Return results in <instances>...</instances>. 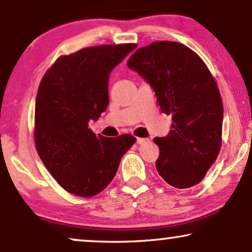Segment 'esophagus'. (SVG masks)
I'll use <instances>...</instances> for the list:
<instances>
[{
    "label": "esophagus",
    "instance_id": "esophagus-1",
    "mask_svg": "<svg viewBox=\"0 0 252 252\" xmlns=\"http://www.w3.org/2000/svg\"><path fill=\"white\" fill-rule=\"evenodd\" d=\"M148 139H145V138H136V144H145V142H147Z\"/></svg>",
    "mask_w": 252,
    "mask_h": 252
}]
</instances>
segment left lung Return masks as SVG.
Masks as SVG:
<instances>
[{
    "mask_svg": "<svg viewBox=\"0 0 252 252\" xmlns=\"http://www.w3.org/2000/svg\"><path fill=\"white\" fill-rule=\"evenodd\" d=\"M151 85L172 129L155 138V167L168 185L190 188L204 178L221 150L223 104L214 77L194 51L160 40L138 49L127 62Z\"/></svg>",
    "mask_w": 252,
    "mask_h": 252,
    "instance_id": "obj_1",
    "label": "left lung"
}]
</instances>
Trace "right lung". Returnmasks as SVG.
<instances>
[{
    "label": "right lung",
    "mask_w": 252,
    "mask_h": 252,
    "mask_svg": "<svg viewBox=\"0 0 252 252\" xmlns=\"http://www.w3.org/2000/svg\"><path fill=\"white\" fill-rule=\"evenodd\" d=\"M136 44L100 45L62 56L39 84L35 106V144L40 160L71 194L97 195L110 185L123 155L135 142L131 134L95 135L108 105L111 71Z\"/></svg>",
    "instance_id": "obj_1"
}]
</instances>
